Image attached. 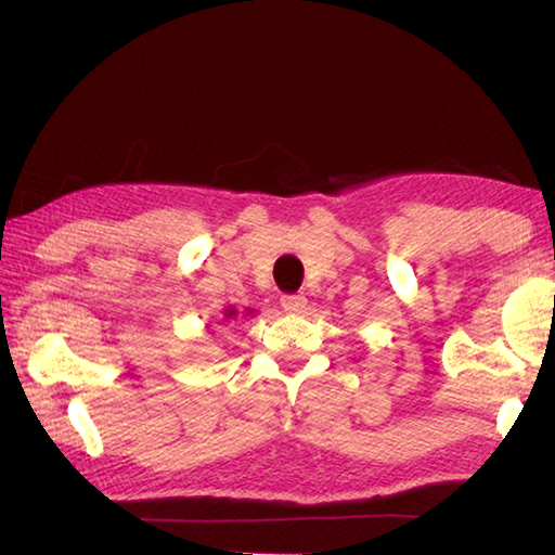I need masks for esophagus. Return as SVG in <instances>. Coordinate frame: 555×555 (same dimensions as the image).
I'll return each mask as SVG.
<instances>
[{"instance_id":"34e87169","label":"esophagus","mask_w":555,"mask_h":555,"mask_svg":"<svg viewBox=\"0 0 555 555\" xmlns=\"http://www.w3.org/2000/svg\"><path fill=\"white\" fill-rule=\"evenodd\" d=\"M281 308H284L286 313H294V315L304 313V308H306V296H300V294L284 296V298H281Z\"/></svg>"}]
</instances>
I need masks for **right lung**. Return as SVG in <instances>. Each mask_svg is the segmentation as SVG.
I'll return each instance as SVG.
<instances>
[{"mask_svg":"<svg viewBox=\"0 0 555 555\" xmlns=\"http://www.w3.org/2000/svg\"><path fill=\"white\" fill-rule=\"evenodd\" d=\"M224 321H234V318H237L240 313H237V308H224ZM244 315H255V308H244Z\"/></svg>","mask_w":555,"mask_h":555,"instance_id":"1","label":"right lung"}]
</instances>
